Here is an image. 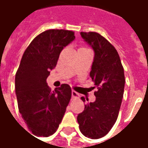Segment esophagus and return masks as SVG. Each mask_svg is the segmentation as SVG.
<instances>
[{
    "label": "esophagus",
    "instance_id": "1",
    "mask_svg": "<svg viewBox=\"0 0 148 148\" xmlns=\"http://www.w3.org/2000/svg\"><path fill=\"white\" fill-rule=\"evenodd\" d=\"M71 96H72V97H73V98H77V97H79V94H78L77 92H75V91H74V90H73V91L71 92Z\"/></svg>",
    "mask_w": 148,
    "mask_h": 148
}]
</instances>
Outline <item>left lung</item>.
<instances>
[{
	"instance_id": "8db88e82",
	"label": "left lung",
	"mask_w": 148,
	"mask_h": 148,
	"mask_svg": "<svg viewBox=\"0 0 148 148\" xmlns=\"http://www.w3.org/2000/svg\"><path fill=\"white\" fill-rule=\"evenodd\" d=\"M81 36L94 51L90 75L97 90L95 101L85 105L77 120L85 136L99 139L109 133L117 120L124 95V68L116 50L106 38L93 32H81ZM81 98L86 101L84 97Z\"/></svg>"
}]
</instances>
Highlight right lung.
Instances as JSON below:
<instances>
[{"instance_id":"add662e5","label":"right lung","mask_w":148,"mask_h":148,"mask_svg":"<svg viewBox=\"0 0 148 148\" xmlns=\"http://www.w3.org/2000/svg\"><path fill=\"white\" fill-rule=\"evenodd\" d=\"M74 39L72 31H45L31 42L21 58L15 77L18 108L36 136L47 137L55 133L70 102L69 85L62 84L51 91L46 81L62 49Z\"/></svg>"}]
</instances>
